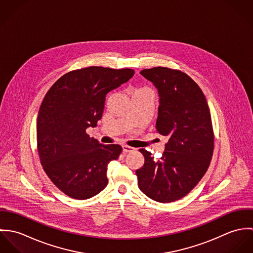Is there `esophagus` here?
<instances>
[{
	"label": "esophagus",
	"mask_w": 253,
	"mask_h": 253,
	"mask_svg": "<svg viewBox=\"0 0 253 253\" xmlns=\"http://www.w3.org/2000/svg\"><path fill=\"white\" fill-rule=\"evenodd\" d=\"M132 151H134V148H132L130 146H127V145L123 146V152L124 153H129V152H132Z\"/></svg>",
	"instance_id": "esophagus-1"
}]
</instances>
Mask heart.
Here are the masks:
<instances>
[{
	"label": "heart",
	"mask_w": 253,
	"mask_h": 253,
	"mask_svg": "<svg viewBox=\"0 0 253 253\" xmlns=\"http://www.w3.org/2000/svg\"><path fill=\"white\" fill-rule=\"evenodd\" d=\"M143 89H145V88H143ZM137 90H141V89H137Z\"/></svg>",
	"instance_id": "obj_1"
}]
</instances>
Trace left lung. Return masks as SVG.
Instances as JSON below:
<instances>
[{
  "mask_svg": "<svg viewBox=\"0 0 253 253\" xmlns=\"http://www.w3.org/2000/svg\"><path fill=\"white\" fill-rule=\"evenodd\" d=\"M140 74L158 89L156 128L169 138L159 160L145 149L136 170L138 187L150 199L170 203L186 196L207 172L213 154L211 112L200 86L185 73L166 67Z\"/></svg>",
  "mask_w": 253,
  "mask_h": 253,
  "instance_id": "obj_1",
  "label": "left lung"
}]
</instances>
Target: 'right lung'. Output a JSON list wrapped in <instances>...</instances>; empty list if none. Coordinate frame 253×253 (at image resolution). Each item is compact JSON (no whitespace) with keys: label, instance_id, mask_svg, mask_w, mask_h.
Wrapping results in <instances>:
<instances>
[{"label":"right lung","instance_id":"1","mask_svg":"<svg viewBox=\"0 0 253 253\" xmlns=\"http://www.w3.org/2000/svg\"><path fill=\"white\" fill-rule=\"evenodd\" d=\"M133 75L128 68L74 70L52 84L41 104L37 118L41 164L52 183L73 199H89L108 184V164L123 149L101 144L85 131L102 118L107 93Z\"/></svg>","mask_w":253,"mask_h":253}]
</instances>
